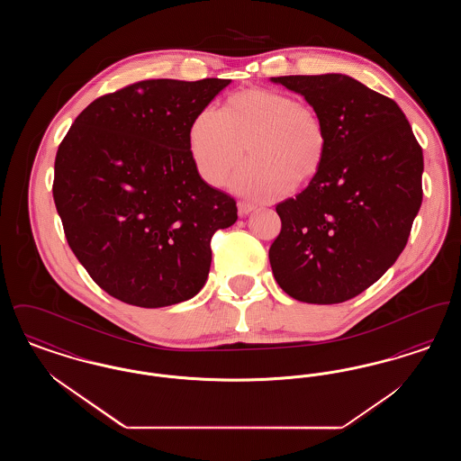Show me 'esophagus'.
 <instances>
[{"mask_svg":"<svg viewBox=\"0 0 461 461\" xmlns=\"http://www.w3.org/2000/svg\"><path fill=\"white\" fill-rule=\"evenodd\" d=\"M254 209H256V205H254V203H250V202H243V200L239 202V214H240V216H247V214H250Z\"/></svg>","mask_w":461,"mask_h":461,"instance_id":"obj_1","label":"esophagus"}]
</instances>
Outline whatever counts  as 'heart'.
Segmentation results:
<instances>
[{"label":"heart","instance_id":"b5f03b06","mask_svg":"<svg viewBox=\"0 0 461 461\" xmlns=\"http://www.w3.org/2000/svg\"><path fill=\"white\" fill-rule=\"evenodd\" d=\"M188 143L198 175L212 186L228 181L247 145L252 158L235 177V188L250 197H275L318 175L327 131L311 105L284 91L250 88L233 93L220 112L202 110Z\"/></svg>","mask_w":461,"mask_h":461}]
</instances>
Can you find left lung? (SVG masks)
I'll return each instance as SVG.
<instances>
[{"label":"left lung","instance_id":"obj_1","mask_svg":"<svg viewBox=\"0 0 461 461\" xmlns=\"http://www.w3.org/2000/svg\"><path fill=\"white\" fill-rule=\"evenodd\" d=\"M271 81L303 95L327 131L318 175L276 205L271 269L295 301L339 304L373 285L406 247L421 205V147L394 100L349 76Z\"/></svg>","mask_w":461,"mask_h":461}]
</instances>
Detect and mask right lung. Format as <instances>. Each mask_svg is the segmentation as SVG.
Masks as SVG:
<instances>
[{"mask_svg": "<svg viewBox=\"0 0 461 461\" xmlns=\"http://www.w3.org/2000/svg\"><path fill=\"white\" fill-rule=\"evenodd\" d=\"M230 83H134L89 104L60 143L53 198L67 241L112 297L173 306L205 285L211 239L239 216L198 175L188 134Z\"/></svg>", "mask_w": 461, "mask_h": 461, "instance_id": "1", "label": "right lung"}]
</instances>
